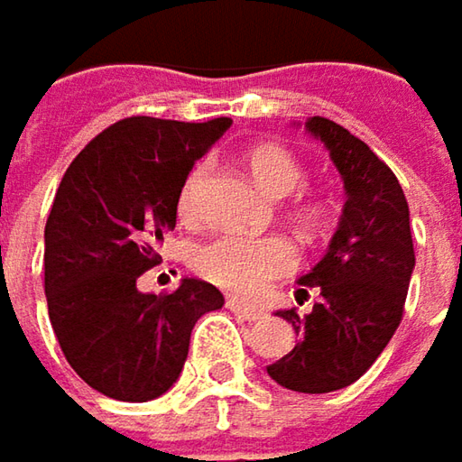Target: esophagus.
Here are the masks:
<instances>
[{"label": "esophagus", "mask_w": 462, "mask_h": 462, "mask_svg": "<svg viewBox=\"0 0 462 462\" xmlns=\"http://www.w3.org/2000/svg\"><path fill=\"white\" fill-rule=\"evenodd\" d=\"M227 308H230L237 318L248 320V323H255V320H261V318H263V310L251 308V305H245V302H240V300H227Z\"/></svg>", "instance_id": "1"}]
</instances>
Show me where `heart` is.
I'll list each match as a JSON object with an SVG mask.
<instances>
[{"mask_svg":"<svg viewBox=\"0 0 462 462\" xmlns=\"http://www.w3.org/2000/svg\"><path fill=\"white\" fill-rule=\"evenodd\" d=\"M248 168L253 178L271 196H290L305 186L308 172L300 157L282 144H255L248 152ZM209 178V165H193L180 193H178V214L183 222H199L204 214V186ZM297 214L302 222L315 225L320 219L318 201H300ZM297 266V251L287 237H245V235H219L204 243L193 255V269L207 282L232 291L237 297H261L271 284L291 273Z\"/></svg>","mask_w":462,"mask_h":462,"instance_id":"obj_1","label":"heart"}]
</instances>
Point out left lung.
Here are the masks:
<instances>
[{
	"label": "left lung",
	"mask_w": 462,
	"mask_h": 462,
	"mask_svg": "<svg viewBox=\"0 0 462 462\" xmlns=\"http://www.w3.org/2000/svg\"><path fill=\"white\" fill-rule=\"evenodd\" d=\"M338 168L346 204L323 261L300 276L297 297L318 291L310 315L282 310L300 344L269 365L271 380L297 393H331L356 383L383 354L403 318L413 263L409 201L395 172L331 118L312 116Z\"/></svg>",
	"instance_id": "8db88e82"
}]
</instances>
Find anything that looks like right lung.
I'll list each match as a JSON object with an SVG mask.
<instances>
[{
    "instance_id": "obj_1",
    "label": "right lung",
    "mask_w": 462,
    "mask_h": 462,
    "mask_svg": "<svg viewBox=\"0 0 462 462\" xmlns=\"http://www.w3.org/2000/svg\"><path fill=\"white\" fill-rule=\"evenodd\" d=\"M230 124L121 118L56 189L43 253L51 326L71 370L108 398L162 395L186 365L196 320L225 305L201 279L160 294L139 291L136 279L160 263L154 248L175 227L186 175Z\"/></svg>"
}]
</instances>
